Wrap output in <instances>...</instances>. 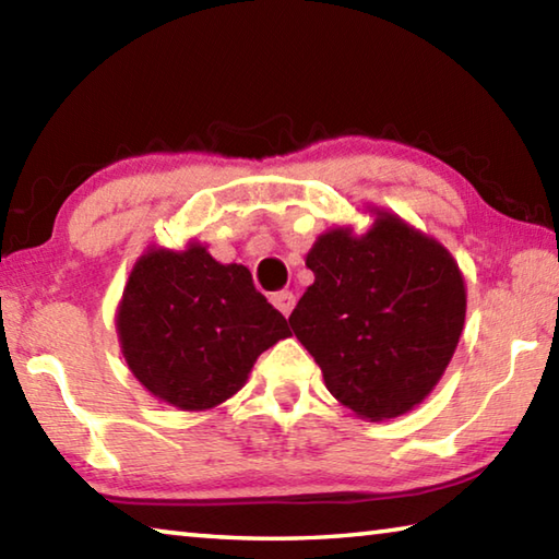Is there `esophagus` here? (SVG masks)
<instances>
[{"mask_svg":"<svg viewBox=\"0 0 559 559\" xmlns=\"http://www.w3.org/2000/svg\"><path fill=\"white\" fill-rule=\"evenodd\" d=\"M271 302L273 306H276L283 316H290V310H293V306H296V296H293L290 290H278V293H273L271 296Z\"/></svg>","mask_w":559,"mask_h":559,"instance_id":"esophagus-1","label":"esophagus"}]
</instances>
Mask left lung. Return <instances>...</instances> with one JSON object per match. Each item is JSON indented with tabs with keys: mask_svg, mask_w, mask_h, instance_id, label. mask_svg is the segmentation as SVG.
<instances>
[{
	"mask_svg": "<svg viewBox=\"0 0 559 559\" xmlns=\"http://www.w3.org/2000/svg\"><path fill=\"white\" fill-rule=\"evenodd\" d=\"M372 226L323 231L288 323L328 392L365 421L419 406L447 372L466 323V281L439 239L367 204Z\"/></svg>",
	"mask_w": 559,
	"mask_h": 559,
	"instance_id": "left-lung-1",
	"label": "left lung"
}]
</instances>
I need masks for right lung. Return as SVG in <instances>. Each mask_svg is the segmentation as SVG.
Listing matches in <instances>:
<instances>
[{"instance_id":"right-lung-1","label":"right lung","mask_w":559,"mask_h":559,"mask_svg":"<svg viewBox=\"0 0 559 559\" xmlns=\"http://www.w3.org/2000/svg\"><path fill=\"white\" fill-rule=\"evenodd\" d=\"M116 330L132 377L179 412H210L231 400L263 349L290 335L249 269L216 261L194 239L179 251L150 243L138 257Z\"/></svg>"}]
</instances>
